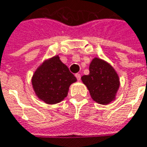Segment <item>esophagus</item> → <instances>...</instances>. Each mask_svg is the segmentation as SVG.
Wrapping results in <instances>:
<instances>
[{
    "label": "esophagus",
    "mask_w": 147,
    "mask_h": 147,
    "mask_svg": "<svg viewBox=\"0 0 147 147\" xmlns=\"http://www.w3.org/2000/svg\"><path fill=\"white\" fill-rule=\"evenodd\" d=\"M75 77L77 78L78 81H79V80H80V79H81V75H80L79 74H75Z\"/></svg>",
    "instance_id": "1"
}]
</instances>
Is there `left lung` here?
Masks as SVG:
<instances>
[{
	"label": "left lung",
	"instance_id": "1",
	"mask_svg": "<svg viewBox=\"0 0 147 147\" xmlns=\"http://www.w3.org/2000/svg\"><path fill=\"white\" fill-rule=\"evenodd\" d=\"M92 100L100 105H109L115 100L121 86L119 75L113 66L102 58H94L89 64V74L81 77Z\"/></svg>",
	"mask_w": 147,
	"mask_h": 147
}]
</instances>
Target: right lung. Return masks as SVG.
I'll list each match as a JSON object with an SVG mask.
<instances>
[{"label":"right lung","mask_w":147,"mask_h":147,"mask_svg":"<svg viewBox=\"0 0 147 147\" xmlns=\"http://www.w3.org/2000/svg\"><path fill=\"white\" fill-rule=\"evenodd\" d=\"M34 93L47 105L61 102L68 95V89L77 79L60 60L58 55L45 59L35 70L32 77Z\"/></svg>","instance_id":"add662e5"}]
</instances>
